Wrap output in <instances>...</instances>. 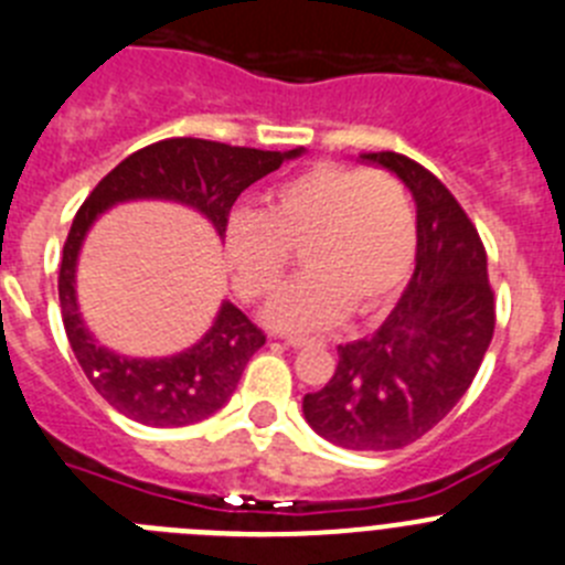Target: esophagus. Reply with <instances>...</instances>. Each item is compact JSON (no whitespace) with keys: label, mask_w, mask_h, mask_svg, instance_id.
<instances>
[{"label":"esophagus","mask_w":565,"mask_h":565,"mask_svg":"<svg viewBox=\"0 0 565 565\" xmlns=\"http://www.w3.org/2000/svg\"><path fill=\"white\" fill-rule=\"evenodd\" d=\"M284 343L292 345V349H309V345H320V340H315V338H287Z\"/></svg>","instance_id":"1"}]
</instances>
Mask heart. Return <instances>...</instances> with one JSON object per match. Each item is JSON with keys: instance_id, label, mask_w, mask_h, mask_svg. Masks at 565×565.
<instances>
[{"instance_id": "1", "label": "heart", "mask_w": 565, "mask_h": 565, "mask_svg": "<svg viewBox=\"0 0 565 565\" xmlns=\"http://www.w3.org/2000/svg\"><path fill=\"white\" fill-rule=\"evenodd\" d=\"M292 250L307 276L270 309L284 332H320L349 315L377 312L408 278L416 213L408 188L385 169L315 162L264 194L262 211H236L225 225L233 287L267 303L287 278Z\"/></svg>"}]
</instances>
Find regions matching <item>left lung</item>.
<instances>
[{"label":"left lung","mask_w":565,"mask_h":565,"mask_svg":"<svg viewBox=\"0 0 565 565\" xmlns=\"http://www.w3.org/2000/svg\"><path fill=\"white\" fill-rule=\"evenodd\" d=\"M394 171L416 200V267L383 327L338 345V369L303 416L345 450H396L456 408L495 329L487 253L465 207L425 166L396 151L360 154Z\"/></svg>","instance_id":"1"}]
</instances>
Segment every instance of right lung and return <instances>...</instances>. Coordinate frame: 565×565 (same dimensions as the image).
<instances>
[{"instance_id": "obj_1", "label": "right lung", "mask_w": 565, "mask_h": 565, "mask_svg": "<svg viewBox=\"0 0 565 565\" xmlns=\"http://www.w3.org/2000/svg\"><path fill=\"white\" fill-rule=\"evenodd\" d=\"M298 154L301 149L281 154L200 137H169L126 157L86 196L64 242L58 301L75 358L111 408L151 428L194 425L231 399L247 360L267 338L242 309L225 301L205 338L174 358L131 360L98 345L75 303V258L98 213L126 200H174L205 213L225 242L227 216L238 194Z\"/></svg>"}]
</instances>
